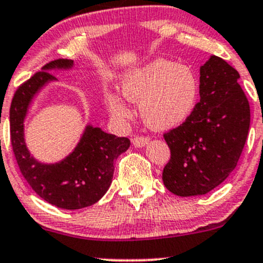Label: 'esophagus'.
Returning a JSON list of instances; mask_svg holds the SVG:
<instances>
[{"mask_svg":"<svg viewBox=\"0 0 263 263\" xmlns=\"http://www.w3.org/2000/svg\"><path fill=\"white\" fill-rule=\"evenodd\" d=\"M149 138L148 137H143V136H137L135 138H132V143H134L135 147H143L148 143Z\"/></svg>","mask_w":263,"mask_h":263,"instance_id":"esophagus-1","label":"esophagus"}]
</instances>
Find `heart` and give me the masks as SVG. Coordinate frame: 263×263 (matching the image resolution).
<instances>
[{"label": "heart", "instance_id": "b5f03b06", "mask_svg": "<svg viewBox=\"0 0 263 263\" xmlns=\"http://www.w3.org/2000/svg\"><path fill=\"white\" fill-rule=\"evenodd\" d=\"M121 91L129 102L140 103L141 116L152 129H170L183 123L198 99V80L189 66L158 59L128 72L121 81ZM106 102L117 118H129L132 111L116 93Z\"/></svg>", "mask_w": 263, "mask_h": 263}]
</instances>
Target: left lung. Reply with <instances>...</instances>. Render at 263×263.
Returning <instances> with one entry per match:
<instances>
[{
  "instance_id": "left-lung-1",
  "label": "left lung",
  "mask_w": 263,
  "mask_h": 263,
  "mask_svg": "<svg viewBox=\"0 0 263 263\" xmlns=\"http://www.w3.org/2000/svg\"><path fill=\"white\" fill-rule=\"evenodd\" d=\"M239 73L211 56L200 68V102L186 121L163 135L171 149L162 180L177 196L206 195L235 170L250 128V105Z\"/></svg>"
}]
</instances>
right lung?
I'll list each match as a JSON object with an SVG mask.
<instances>
[{
    "mask_svg": "<svg viewBox=\"0 0 263 263\" xmlns=\"http://www.w3.org/2000/svg\"><path fill=\"white\" fill-rule=\"evenodd\" d=\"M72 60L51 61L14 92L10 108L11 143L22 176L40 197L63 210H80L102 198L112 182L115 161L128 149L129 140L88 125L73 151L56 163L34 160L25 143L24 121L37 92L50 81L51 70H67Z\"/></svg>",
    "mask_w": 263,
    "mask_h": 263,
    "instance_id": "add662e5",
    "label": "right lung"
}]
</instances>
